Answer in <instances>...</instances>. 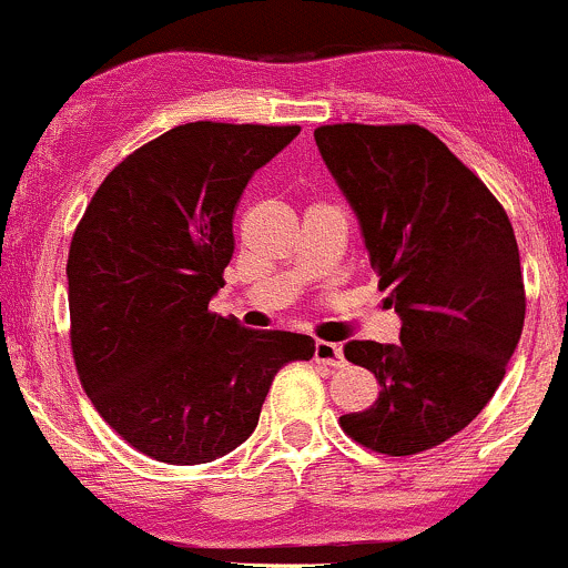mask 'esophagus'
<instances>
[{
    "label": "esophagus",
    "instance_id": "obj_1",
    "mask_svg": "<svg viewBox=\"0 0 568 568\" xmlns=\"http://www.w3.org/2000/svg\"><path fill=\"white\" fill-rule=\"evenodd\" d=\"M314 362L328 364V367H342V364H345V356H342L339 345H334V342L317 339V342H314Z\"/></svg>",
    "mask_w": 568,
    "mask_h": 568
}]
</instances>
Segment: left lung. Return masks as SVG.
<instances>
[{
    "label": "left lung",
    "instance_id": "1",
    "mask_svg": "<svg viewBox=\"0 0 568 568\" xmlns=\"http://www.w3.org/2000/svg\"><path fill=\"white\" fill-rule=\"evenodd\" d=\"M314 140L362 223L400 345L347 342L381 384L342 430L384 456H414L467 428L503 384L525 325L519 245L491 190L417 123H328Z\"/></svg>",
    "mask_w": 568,
    "mask_h": 568
}]
</instances>
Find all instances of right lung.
I'll list each match as a JSON object with an SVG mask.
<instances>
[{
	"label": "right lung",
	"mask_w": 568,
	"mask_h": 568,
	"mask_svg": "<svg viewBox=\"0 0 568 568\" xmlns=\"http://www.w3.org/2000/svg\"><path fill=\"white\" fill-rule=\"evenodd\" d=\"M301 126L195 121L118 162L71 237V356L95 412L143 456L215 462L260 423L278 369L314 339L210 312L234 210Z\"/></svg>",
	"instance_id": "1"
}]
</instances>
